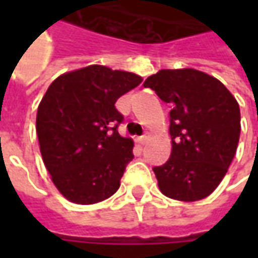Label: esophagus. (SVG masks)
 Wrapping results in <instances>:
<instances>
[{
  "mask_svg": "<svg viewBox=\"0 0 258 258\" xmlns=\"http://www.w3.org/2000/svg\"><path fill=\"white\" fill-rule=\"evenodd\" d=\"M148 141H149V136H148V135H144V136L138 138V142H139V145H145Z\"/></svg>",
  "mask_w": 258,
  "mask_h": 258,
  "instance_id": "obj_1",
  "label": "esophagus"
}]
</instances>
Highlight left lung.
<instances>
[{"instance_id":"8db88e82","label":"left lung","mask_w":258,"mask_h":258,"mask_svg":"<svg viewBox=\"0 0 258 258\" xmlns=\"http://www.w3.org/2000/svg\"><path fill=\"white\" fill-rule=\"evenodd\" d=\"M171 104L172 152L155 166L161 192L179 201H198L221 182L240 139V106L225 86L194 69L161 70L145 80Z\"/></svg>"}]
</instances>
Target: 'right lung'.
<instances>
[{
    "label": "right lung",
    "instance_id": "obj_1",
    "mask_svg": "<svg viewBox=\"0 0 258 258\" xmlns=\"http://www.w3.org/2000/svg\"><path fill=\"white\" fill-rule=\"evenodd\" d=\"M141 82V76L93 64L47 89L35 129L45 168L69 201L99 203L119 189L134 141L117 132L123 114L114 103Z\"/></svg>",
    "mask_w": 258,
    "mask_h": 258
}]
</instances>
